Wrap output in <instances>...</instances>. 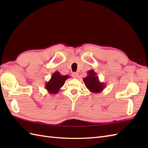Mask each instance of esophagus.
Masks as SVG:
<instances>
[{
    "label": "esophagus",
    "mask_w": 148,
    "mask_h": 148,
    "mask_svg": "<svg viewBox=\"0 0 148 148\" xmlns=\"http://www.w3.org/2000/svg\"><path fill=\"white\" fill-rule=\"evenodd\" d=\"M72 77L75 78V79H77V78L79 77V74H78L77 72H74V73L72 74Z\"/></svg>",
    "instance_id": "esophagus-1"
}]
</instances>
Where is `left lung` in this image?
Wrapping results in <instances>:
<instances>
[{
	"mask_svg": "<svg viewBox=\"0 0 148 148\" xmlns=\"http://www.w3.org/2000/svg\"><path fill=\"white\" fill-rule=\"evenodd\" d=\"M87 74L88 76L86 77H83V81L87 88L93 93H99L102 92L105 88L106 84L100 82L99 76L92 69L88 71Z\"/></svg>",
	"mask_w": 148,
	"mask_h": 148,
	"instance_id": "1",
	"label": "left lung"
}]
</instances>
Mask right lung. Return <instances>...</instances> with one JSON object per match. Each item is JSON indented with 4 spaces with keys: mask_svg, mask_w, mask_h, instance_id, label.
<instances>
[{
    "mask_svg": "<svg viewBox=\"0 0 148 148\" xmlns=\"http://www.w3.org/2000/svg\"><path fill=\"white\" fill-rule=\"evenodd\" d=\"M70 76L68 75L62 76L59 72H55L53 74L51 79L45 85V88L49 94L55 95L60 92V90L64 86L65 81Z\"/></svg>",
    "mask_w": 148,
    "mask_h": 148,
    "instance_id": "1",
    "label": "right lung"
}]
</instances>
